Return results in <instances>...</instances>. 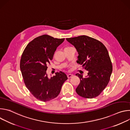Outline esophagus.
Wrapping results in <instances>:
<instances>
[{"label":"esophagus","mask_w":130,"mask_h":130,"mask_svg":"<svg viewBox=\"0 0 130 130\" xmlns=\"http://www.w3.org/2000/svg\"><path fill=\"white\" fill-rule=\"evenodd\" d=\"M72 76H73V75H72V74H68V75H67V78H70Z\"/></svg>","instance_id":"esophagus-1"}]
</instances>
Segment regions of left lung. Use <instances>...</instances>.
<instances>
[{"label":"left lung","mask_w":130,"mask_h":130,"mask_svg":"<svg viewBox=\"0 0 130 130\" xmlns=\"http://www.w3.org/2000/svg\"><path fill=\"white\" fill-rule=\"evenodd\" d=\"M75 46L79 55L77 63L88 70V75L77 73L80 83L76 91L81 97L91 99L98 96L107 85L113 70L108 51L100 41L86 35L67 38Z\"/></svg>","instance_id":"obj_1"}]
</instances>
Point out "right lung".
<instances>
[{"mask_svg": "<svg viewBox=\"0 0 130 130\" xmlns=\"http://www.w3.org/2000/svg\"><path fill=\"white\" fill-rule=\"evenodd\" d=\"M64 40L42 35L30 42L22 55L20 68L25 84L31 94L40 101L47 102L57 97L68 79L62 71L56 72L50 79L46 73L47 65Z\"/></svg>", "mask_w": 130, "mask_h": 130, "instance_id": "obj_1", "label": "right lung"}]
</instances>
